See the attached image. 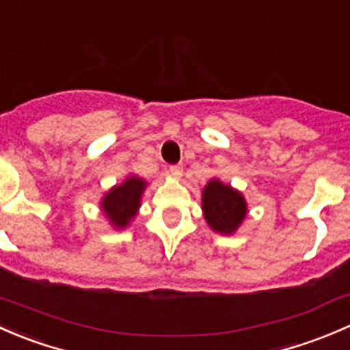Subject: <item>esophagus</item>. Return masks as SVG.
<instances>
[{
    "label": "esophagus",
    "mask_w": 350,
    "mask_h": 350,
    "mask_svg": "<svg viewBox=\"0 0 350 350\" xmlns=\"http://www.w3.org/2000/svg\"><path fill=\"white\" fill-rule=\"evenodd\" d=\"M182 174H183V170H182V167H178V165H174V167L168 168V175L174 176V178H180Z\"/></svg>",
    "instance_id": "obj_1"
}]
</instances>
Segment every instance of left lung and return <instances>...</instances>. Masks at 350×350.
I'll list each match as a JSON object with an SVG mask.
<instances>
[{
  "label": "left lung",
  "instance_id": "1",
  "mask_svg": "<svg viewBox=\"0 0 350 350\" xmlns=\"http://www.w3.org/2000/svg\"><path fill=\"white\" fill-rule=\"evenodd\" d=\"M202 211L211 229L219 234H232L247 214L243 193L221 180H208L202 190Z\"/></svg>",
  "mask_w": 350,
  "mask_h": 350
}]
</instances>
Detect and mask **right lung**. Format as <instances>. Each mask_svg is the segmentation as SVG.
I'll use <instances>...</instances> for the list:
<instances>
[{
  "instance_id": "obj_1",
  "label": "right lung",
  "mask_w": 350,
  "mask_h": 350,
  "mask_svg": "<svg viewBox=\"0 0 350 350\" xmlns=\"http://www.w3.org/2000/svg\"><path fill=\"white\" fill-rule=\"evenodd\" d=\"M146 189V182L139 176L131 175L113 187L100 200V208L104 211L106 217L116 229H122L131 222V219L138 214L142 205L143 190Z\"/></svg>"
}]
</instances>
